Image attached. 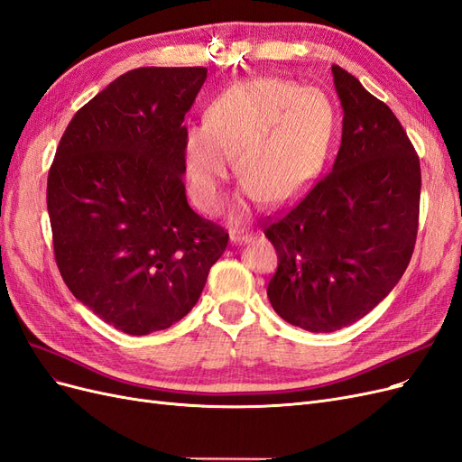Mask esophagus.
<instances>
[{
    "label": "esophagus",
    "instance_id": "34e87169",
    "mask_svg": "<svg viewBox=\"0 0 462 462\" xmlns=\"http://www.w3.org/2000/svg\"><path fill=\"white\" fill-rule=\"evenodd\" d=\"M253 241V235L248 233H231V243L233 245H246Z\"/></svg>",
    "mask_w": 462,
    "mask_h": 462
}]
</instances>
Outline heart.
I'll return each mask as SVG.
<instances>
[{
  "instance_id": "1",
  "label": "heart",
  "mask_w": 462,
  "mask_h": 462,
  "mask_svg": "<svg viewBox=\"0 0 462 462\" xmlns=\"http://www.w3.org/2000/svg\"><path fill=\"white\" fill-rule=\"evenodd\" d=\"M333 131L335 109L321 90L282 79L239 82L208 106L204 125L187 131L190 197L204 214H219L236 156L248 200L285 204L319 173Z\"/></svg>"
}]
</instances>
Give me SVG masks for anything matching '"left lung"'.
<instances>
[{"instance_id":"1","label":"left lung","mask_w":462,"mask_h":462,"mask_svg":"<svg viewBox=\"0 0 462 462\" xmlns=\"http://www.w3.org/2000/svg\"><path fill=\"white\" fill-rule=\"evenodd\" d=\"M343 134L331 173L265 227L277 250L268 297L291 326L328 333L355 324L399 283L420 209V162L383 102L331 67Z\"/></svg>"}]
</instances>
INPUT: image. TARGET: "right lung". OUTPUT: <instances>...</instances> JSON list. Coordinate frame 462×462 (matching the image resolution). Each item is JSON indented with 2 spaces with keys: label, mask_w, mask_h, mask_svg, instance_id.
I'll return each instance as SVG.
<instances>
[{
  "label": "right lung",
  "mask_w": 462,
  "mask_h": 462,
  "mask_svg": "<svg viewBox=\"0 0 462 462\" xmlns=\"http://www.w3.org/2000/svg\"><path fill=\"white\" fill-rule=\"evenodd\" d=\"M206 67H141L82 106L48 175L53 253L75 299L129 335L199 302L229 235L185 194L187 111Z\"/></svg>",
  "instance_id": "add662e5"
}]
</instances>
